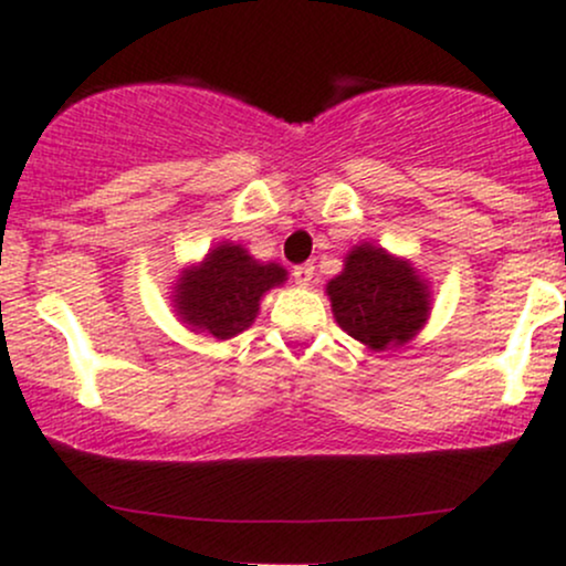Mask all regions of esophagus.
<instances>
[{"label": "esophagus", "mask_w": 566, "mask_h": 566, "mask_svg": "<svg viewBox=\"0 0 566 566\" xmlns=\"http://www.w3.org/2000/svg\"><path fill=\"white\" fill-rule=\"evenodd\" d=\"M293 276H295V282L306 287V284H312V279H314V265H312V263L295 265V268H293Z\"/></svg>", "instance_id": "obj_1"}]
</instances>
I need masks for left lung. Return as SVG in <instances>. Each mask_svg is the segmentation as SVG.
I'll use <instances>...</instances> for the list:
<instances>
[{
  "mask_svg": "<svg viewBox=\"0 0 566 566\" xmlns=\"http://www.w3.org/2000/svg\"><path fill=\"white\" fill-rule=\"evenodd\" d=\"M336 323L371 349L403 344L428 317V290L412 265L377 247H355L328 284Z\"/></svg>",
  "mask_w": 566,
  "mask_h": 566,
  "instance_id": "8db88e82",
  "label": "left lung"
}]
</instances>
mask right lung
Masks as SVG:
<instances>
[{"instance_id":"add662e5","label":"right lung","mask_w":566,"mask_h":566,"mask_svg":"<svg viewBox=\"0 0 566 566\" xmlns=\"http://www.w3.org/2000/svg\"><path fill=\"white\" fill-rule=\"evenodd\" d=\"M284 268L260 265L241 247L222 243L195 271L184 273L176 303L184 319L217 338H233L254 323L263 293L284 282Z\"/></svg>"}]
</instances>
